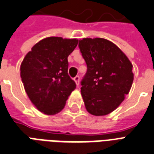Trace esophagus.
<instances>
[{
  "mask_svg": "<svg viewBox=\"0 0 154 154\" xmlns=\"http://www.w3.org/2000/svg\"><path fill=\"white\" fill-rule=\"evenodd\" d=\"M74 81L75 82L76 85H77V86H79V76L76 75L75 77L74 78Z\"/></svg>",
  "mask_w": 154,
  "mask_h": 154,
  "instance_id": "1",
  "label": "esophagus"
}]
</instances>
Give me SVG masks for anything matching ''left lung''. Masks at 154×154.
Here are the masks:
<instances>
[{"instance_id": "1", "label": "left lung", "mask_w": 154, "mask_h": 154, "mask_svg": "<svg viewBox=\"0 0 154 154\" xmlns=\"http://www.w3.org/2000/svg\"><path fill=\"white\" fill-rule=\"evenodd\" d=\"M79 47L87 65L81 82L85 107L91 115H108L130 91L133 65L121 49L107 39L82 38Z\"/></svg>"}]
</instances>
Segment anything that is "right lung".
Segmentation results:
<instances>
[{"label": "right lung", "instance_id": "obj_1", "mask_svg": "<svg viewBox=\"0 0 154 154\" xmlns=\"http://www.w3.org/2000/svg\"><path fill=\"white\" fill-rule=\"evenodd\" d=\"M79 40L49 37L36 43L20 65V76L31 102L46 115H55L64 108L76 87L68 73V57Z\"/></svg>", "mask_w": 154, "mask_h": 154}]
</instances>
